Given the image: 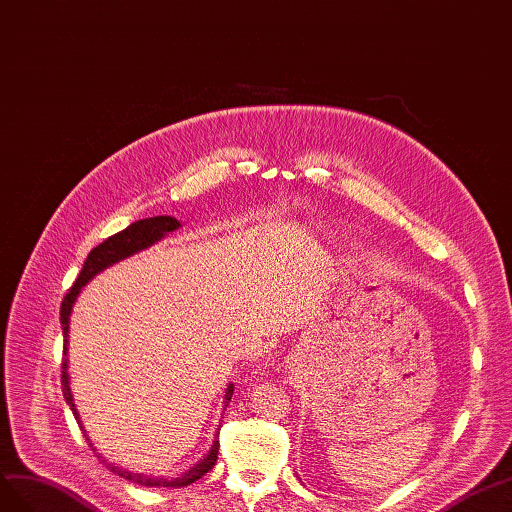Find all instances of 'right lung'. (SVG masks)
Returning a JSON list of instances; mask_svg holds the SVG:
<instances>
[{"label": "right lung", "instance_id": "right-lung-1", "mask_svg": "<svg viewBox=\"0 0 512 512\" xmlns=\"http://www.w3.org/2000/svg\"><path fill=\"white\" fill-rule=\"evenodd\" d=\"M180 223L175 221V218L171 216H154V218H143V221H137L130 227H126L124 231L115 233V236L107 238L105 242H100L96 248H92V253L87 255L85 264L77 276L75 285H72L68 289V294L64 296L62 300V309H60V321H62V330H64V358H62V392H64V399L66 403L70 405L72 414H75L77 422L81 425L79 420V414L75 410V403H72V394H70V386H68V373H66V343H68V317H70V311H72V302L77 300V294L81 291V287L92 279V276H96L100 270H105L107 266L115 264V261H120L128 255H133L137 251H141V248H148L150 244H154L156 240H160L163 236H167L169 231L178 229ZM231 394H233V386L227 388V394H225V403L231 401ZM83 431V427H81ZM87 440V435H85ZM92 446V444H90ZM218 459V442H214L210 455L203 459L201 463H197L193 470H188L182 478H175V480H165V478H148V476H141V474H133V472H126L122 470V467L118 465H111V472L122 476L124 480H130V483L135 485H143V487H186L195 483V480H199L201 476H206L214 463Z\"/></svg>", "mask_w": 512, "mask_h": 512}]
</instances>
